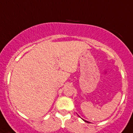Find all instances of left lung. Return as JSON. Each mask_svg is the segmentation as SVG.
<instances>
[{
  "label": "left lung",
  "mask_w": 133,
  "mask_h": 133,
  "mask_svg": "<svg viewBox=\"0 0 133 133\" xmlns=\"http://www.w3.org/2000/svg\"><path fill=\"white\" fill-rule=\"evenodd\" d=\"M83 121H84V122H87V121H85V120H84V119H83Z\"/></svg>",
  "instance_id": "obj_1"
}]
</instances>
